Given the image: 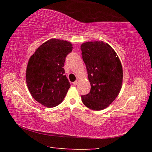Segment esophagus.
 I'll list each match as a JSON object with an SVG mask.
<instances>
[{
	"mask_svg": "<svg viewBox=\"0 0 152 152\" xmlns=\"http://www.w3.org/2000/svg\"><path fill=\"white\" fill-rule=\"evenodd\" d=\"M78 80H76L75 82H73V84L74 85H77V84H78Z\"/></svg>",
	"mask_w": 152,
	"mask_h": 152,
	"instance_id": "1",
	"label": "esophagus"
}]
</instances>
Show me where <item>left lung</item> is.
<instances>
[{
  "label": "left lung",
  "instance_id": "8db88e82",
  "mask_svg": "<svg viewBox=\"0 0 152 152\" xmlns=\"http://www.w3.org/2000/svg\"><path fill=\"white\" fill-rule=\"evenodd\" d=\"M80 50L91 85L89 93L82 95V101L92 110H102L114 101L121 88V63L114 50L103 42L84 43Z\"/></svg>",
  "mask_w": 152,
  "mask_h": 152
}]
</instances>
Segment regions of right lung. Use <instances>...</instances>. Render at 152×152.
<instances>
[{"label":"right lung","mask_w":152,"mask_h":152,"mask_svg":"<svg viewBox=\"0 0 152 152\" xmlns=\"http://www.w3.org/2000/svg\"><path fill=\"white\" fill-rule=\"evenodd\" d=\"M72 48L70 42L51 39L31 56L26 71L27 87L33 99L43 106L60 104L70 88L64 65Z\"/></svg>","instance_id":"obj_1"}]
</instances>
